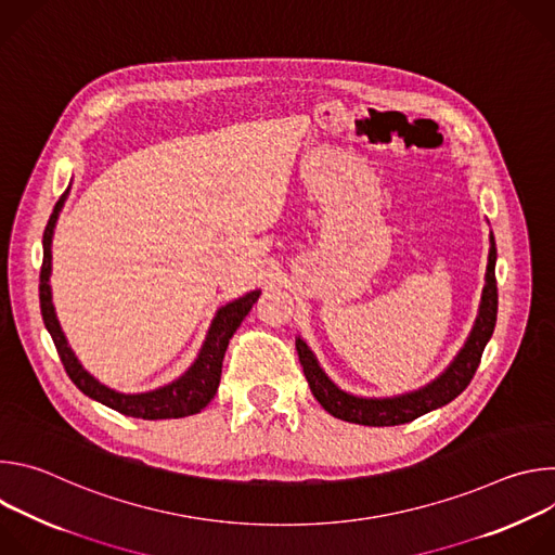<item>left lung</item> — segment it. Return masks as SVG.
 I'll return each instance as SVG.
<instances>
[{
    "mask_svg": "<svg viewBox=\"0 0 555 555\" xmlns=\"http://www.w3.org/2000/svg\"><path fill=\"white\" fill-rule=\"evenodd\" d=\"M496 244L494 234L490 232V253H488V268H486V285L479 300V311L474 325L463 343V347L456 351L452 362L428 384L390 395V398H364V395L349 392L340 388L321 366L319 358L309 349V345L298 336L296 338V351L302 364V373L307 377V384L313 392V398L321 402V406L349 424L360 426H400L409 424L435 409H441L450 404L456 395L465 390L469 384L474 371L479 369L481 353L486 345L490 343L496 325V309H499V294H496Z\"/></svg>",
    "mask_w": 555,
    "mask_h": 555,
    "instance_id": "left-lung-1",
    "label": "left lung"
}]
</instances>
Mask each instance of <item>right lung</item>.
<instances>
[{
    "label": "right lung",
    "instance_id": "obj_1",
    "mask_svg": "<svg viewBox=\"0 0 555 555\" xmlns=\"http://www.w3.org/2000/svg\"><path fill=\"white\" fill-rule=\"evenodd\" d=\"M67 193H69V186L54 204V210H52L50 221L43 232V266H41V276H39V302H41V315H43L46 330L50 332V336L54 340V347L59 351V358H61L69 379L78 386V390H83L88 398L127 415V417L180 420V417L199 413L215 398L219 379H221V362H223L228 343H230L232 334L244 323L253 305L259 300L261 289H253L240 298L221 305L215 311L197 358L173 382H169L165 386H157L153 390H144V392H120L116 388H109L107 384L99 382L81 364V360L76 358V353L72 351L69 343L61 330V323H59L56 311H54V302H52V285H50L52 236H54L59 215L65 206Z\"/></svg>",
    "mask_w": 555,
    "mask_h": 555
}]
</instances>
